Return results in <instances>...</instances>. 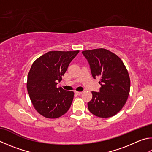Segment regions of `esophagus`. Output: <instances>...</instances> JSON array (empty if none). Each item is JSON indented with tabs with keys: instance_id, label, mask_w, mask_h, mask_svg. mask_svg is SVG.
I'll use <instances>...</instances> for the list:
<instances>
[{
	"instance_id": "1",
	"label": "esophagus",
	"mask_w": 152,
	"mask_h": 152,
	"mask_svg": "<svg viewBox=\"0 0 152 152\" xmlns=\"http://www.w3.org/2000/svg\"><path fill=\"white\" fill-rule=\"evenodd\" d=\"M74 93H75L76 95H78V96H80V95L82 94V92H77V91H76V92H74Z\"/></svg>"
}]
</instances>
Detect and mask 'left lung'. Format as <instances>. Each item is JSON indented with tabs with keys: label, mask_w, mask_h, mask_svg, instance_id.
<instances>
[{
	"label": "left lung",
	"mask_w": 152,
	"mask_h": 152,
	"mask_svg": "<svg viewBox=\"0 0 152 152\" xmlns=\"http://www.w3.org/2000/svg\"><path fill=\"white\" fill-rule=\"evenodd\" d=\"M90 65L93 78H100L99 92H92L89 111L99 118H110L119 112L128 100L130 80L123 62L116 54L104 48L82 52Z\"/></svg>",
	"instance_id": "1"
}]
</instances>
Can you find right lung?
I'll return each mask as SVG.
<instances>
[{
    "label": "right lung",
    "mask_w": 152,
    "mask_h": 152,
    "mask_svg": "<svg viewBox=\"0 0 152 152\" xmlns=\"http://www.w3.org/2000/svg\"><path fill=\"white\" fill-rule=\"evenodd\" d=\"M79 50L50 51L33 63L28 74L27 90L36 110L47 118H57L66 113L74 93L57 88Z\"/></svg>",
    "instance_id": "add662e5"
}]
</instances>
